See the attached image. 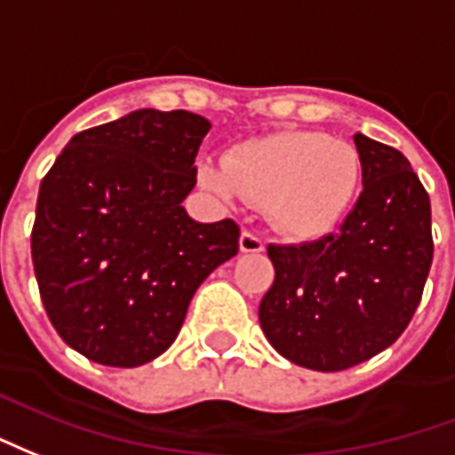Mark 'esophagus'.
<instances>
[{
    "mask_svg": "<svg viewBox=\"0 0 455 455\" xmlns=\"http://www.w3.org/2000/svg\"><path fill=\"white\" fill-rule=\"evenodd\" d=\"M264 247H267V244H264V237H261V235H257V232L244 230L240 235V250L242 251H251V254H254V251H264Z\"/></svg>",
    "mask_w": 455,
    "mask_h": 455,
    "instance_id": "obj_1",
    "label": "esophagus"
}]
</instances>
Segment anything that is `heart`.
<instances>
[{"label": "heart", "mask_w": 455, "mask_h": 455, "mask_svg": "<svg viewBox=\"0 0 455 455\" xmlns=\"http://www.w3.org/2000/svg\"><path fill=\"white\" fill-rule=\"evenodd\" d=\"M201 181L228 201L244 196L267 204L281 230L313 235L349 205L359 159L349 145L324 132L283 131L235 145L225 162H204Z\"/></svg>", "instance_id": "1"}]
</instances>
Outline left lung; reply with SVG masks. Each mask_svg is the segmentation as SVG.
Wrapping results in <instances>:
<instances>
[{
	"label": "left lung",
	"mask_w": 455,
	"mask_h": 455,
	"mask_svg": "<svg viewBox=\"0 0 455 455\" xmlns=\"http://www.w3.org/2000/svg\"><path fill=\"white\" fill-rule=\"evenodd\" d=\"M359 201L332 235L268 244L276 268L259 323L298 366L344 371L387 349L422 300L434 257L432 204L403 152L354 135Z\"/></svg>",
	"instance_id": "left-lung-1"
}]
</instances>
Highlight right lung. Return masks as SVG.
<instances>
[{
    "label": "right lung",
    "mask_w": 455,
    "mask_h": 455,
    "mask_svg": "<svg viewBox=\"0 0 455 455\" xmlns=\"http://www.w3.org/2000/svg\"><path fill=\"white\" fill-rule=\"evenodd\" d=\"M211 131L204 116L140 108L77 132L43 177L31 257L65 344L135 368L172 347L196 288L240 250V225L196 223L181 201Z\"/></svg>",
    "instance_id": "add662e5"
}]
</instances>
